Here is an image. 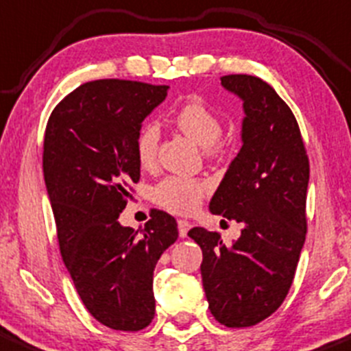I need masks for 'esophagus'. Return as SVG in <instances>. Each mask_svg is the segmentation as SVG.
I'll use <instances>...</instances> for the list:
<instances>
[{
	"mask_svg": "<svg viewBox=\"0 0 351 351\" xmlns=\"http://www.w3.org/2000/svg\"><path fill=\"white\" fill-rule=\"evenodd\" d=\"M177 228H179V234L180 237H187V231H189V228H191V223L189 221H186V219H179V221H177Z\"/></svg>",
	"mask_w": 351,
	"mask_h": 351,
	"instance_id": "esophagus-1",
	"label": "esophagus"
}]
</instances>
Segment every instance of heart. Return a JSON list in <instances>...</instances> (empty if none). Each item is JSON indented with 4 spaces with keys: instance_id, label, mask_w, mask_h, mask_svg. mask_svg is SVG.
Here are the masks:
<instances>
[{
    "instance_id": "obj_1",
    "label": "heart",
    "mask_w": 351,
    "mask_h": 351,
    "mask_svg": "<svg viewBox=\"0 0 351 351\" xmlns=\"http://www.w3.org/2000/svg\"><path fill=\"white\" fill-rule=\"evenodd\" d=\"M176 125L184 135L189 136L197 145L204 147L208 157H218L223 152L219 135L223 123L218 114L202 99L186 101L174 114ZM160 128L157 121H147L138 130L135 138V154L142 167H150L157 158ZM209 184L197 177L167 176L158 180L154 187V199L158 206L179 215H191L199 208L202 197L206 196Z\"/></svg>"
}]
</instances>
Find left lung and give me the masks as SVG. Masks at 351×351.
<instances>
[{"label": "left lung", "instance_id": "8db88e82", "mask_svg": "<svg viewBox=\"0 0 351 351\" xmlns=\"http://www.w3.org/2000/svg\"><path fill=\"white\" fill-rule=\"evenodd\" d=\"M221 86L243 101V145L209 211L243 230L230 247L216 231L187 234L202 250V287L215 319L247 328L276 313L294 280L308 230L309 158L294 113L272 86L247 74L223 75Z\"/></svg>", "mask_w": 351, "mask_h": 351}]
</instances>
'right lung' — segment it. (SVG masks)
I'll list each match as a JSON object with an SVG mask.
<instances>
[{"label":"right lung","instance_id":"right-lung-1","mask_svg":"<svg viewBox=\"0 0 351 351\" xmlns=\"http://www.w3.org/2000/svg\"><path fill=\"white\" fill-rule=\"evenodd\" d=\"M169 86L99 79L53 108L43 138V177L60 254L86 309L104 326L140 331L154 319V269L179 237L160 209L145 228L118 216L138 182L135 138Z\"/></svg>","mask_w":351,"mask_h":351}]
</instances>
